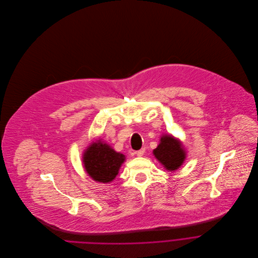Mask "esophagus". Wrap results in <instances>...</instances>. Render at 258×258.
Masks as SVG:
<instances>
[{
  "mask_svg": "<svg viewBox=\"0 0 258 258\" xmlns=\"http://www.w3.org/2000/svg\"><path fill=\"white\" fill-rule=\"evenodd\" d=\"M144 152H145V148H141L140 150L136 151L135 153H136V156H137V157H142L143 154H144Z\"/></svg>",
  "mask_w": 258,
  "mask_h": 258,
  "instance_id": "34e87169",
  "label": "esophagus"
}]
</instances>
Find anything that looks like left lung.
<instances>
[{"mask_svg": "<svg viewBox=\"0 0 258 258\" xmlns=\"http://www.w3.org/2000/svg\"><path fill=\"white\" fill-rule=\"evenodd\" d=\"M154 157L170 172L176 171L186 159V152L181 142L172 135H163L161 142L153 149Z\"/></svg>", "mask_w": 258, "mask_h": 258, "instance_id": "1", "label": "left lung"}]
</instances>
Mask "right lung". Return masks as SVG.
<instances>
[{
  "label": "right lung",
  "mask_w": 258,
  "mask_h": 258,
  "mask_svg": "<svg viewBox=\"0 0 258 258\" xmlns=\"http://www.w3.org/2000/svg\"><path fill=\"white\" fill-rule=\"evenodd\" d=\"M125 159L123 153L115 151L99 139L85 149L82 161L86 173L92 180L109 183L116 178Z\"/></svg>",
  "instance_id": "add662e5"
}]
</instances>
